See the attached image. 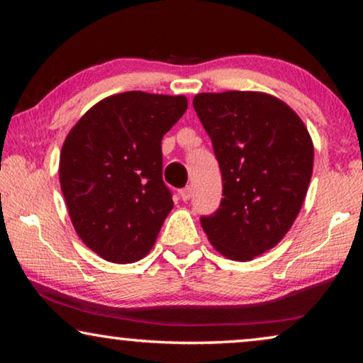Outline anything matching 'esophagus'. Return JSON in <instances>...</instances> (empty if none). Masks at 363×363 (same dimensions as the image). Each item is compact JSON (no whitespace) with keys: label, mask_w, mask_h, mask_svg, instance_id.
I'll return each mask as SVG.
<instances>
[{"label":"esophagus","mask_w":363,"mask_h":363,"mask_svg":"<svg viewBox=\"0 0 363 363\" xmlns=\"http://www.w3.org/2000/svg\"><path fill=\"white\" fill-rule=\"evenodd\" d=\"M179 195L184 201H189L190 196H192V187H184L179 192Z\"/></svg>","instance_id":"1"}]
</instances>
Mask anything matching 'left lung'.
<instances>
[{"label": "left lung", "instance_id": "left-lung-1", "mask_svg": "<svg viewBox=\"0 0 363 363\" xmlns=\"http://www.w3.org/2000/svg\"><path fill=\"white\" fill-rule=\"evenodd\" d=\"M194 108L211 138L224 195L201 227L220 255L251 261L299 214L314 167L311 134L284 101L257 91L201 93Z\"/></svg>", "mask_w": 363, "mask_h": 363}]
</instances>
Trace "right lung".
Instances as JSON below:
<instances>
[{
	"mask_svg": "<svg viewBox=\"0 0 363 363\" xmlns=\"http://www.w3.org/2000/svg\"><path fill=\"white\" fill-rule=\"evenodd\" d=\"M187 110L186 96L128 91L91 107L64 140L59 181L78 237L106 261L149 253L173 199L162 139Z\"/></svg>",
	"mask_w": 363,
	"mask_h": 363,
	"instance_id": "add662e5",
	"label": "right lung"
}]
</instances>
